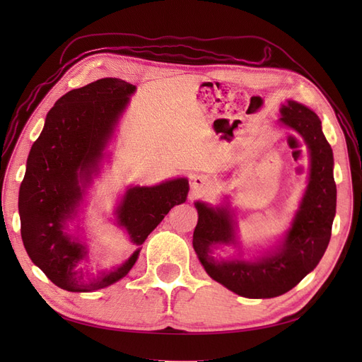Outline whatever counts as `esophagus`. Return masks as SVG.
Returning a JSON list of instances; mask_svg holds the SVG:
<instances>
[{"label": "esophagus", "instance_id": "34e87169", "mask_svg": "<svg viewBox=\"0 0 362 362\" xmlns=\"http://www.w3.org/2000/svg\"><path fill=\"white\" fill-rule=\"evenodd\" d=\"M210 184H211V181L208 180L206 177H204V175H194V177H192V185H193V189H196V190L206 189Z\"/></svg>", "mask_w": 362, "mask_h": 362}]
</instances>
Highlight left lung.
I'll return each mask as SVG.
<instances>
[{
	"label": "left lung",
	"instance_id": "8db88e82",
	"mask_svg": "<svg viewBox=\"0 0 362 362\" xmlns=\"http://www.w3.org/2000/svg\"><path fill=\"white\" fill-rule=\"evenodd\" d=\"M281 122L296 129L310 149L308 187L296 213L282 247L255 262H216L210 247L234 242L233 218L225 208H210L196 202L199 218L193 233V247L214 281L243 298L266 299L287 293L319 264L329 245L337 206L334 157L322 131L320 119L308 107L288 101L281 108Z\"/></svg>",
	"mask_w": 362,
	"mask_h": 362
}]
</instances>
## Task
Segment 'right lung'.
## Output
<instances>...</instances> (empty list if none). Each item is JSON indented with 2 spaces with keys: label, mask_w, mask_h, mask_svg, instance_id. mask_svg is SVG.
<instances>
[{
  "label": "right lung",
  "mask_w": 362,
  "mask_h": 362,
  "mask_svg": "<svg viewBox=\"0 0 362 362\" xmlns=\"http://www.w3.org/2000/svg\"><path fill=\"white\" fill-rule=\"evenodd\" d=\"M136 87L119 78H103L63 95L47 115L33 144L19 189L21 235L31 261L68 291H95L112 286L134 266L140 249L101 278L86 282L76 270L84 246L63 233L81 199L78 178L89 180L103 157L119 115ZM189 181L178 178L154 187L129 189L117 208V221L137 246L146 240L170 208L185 202Z\"/></svg>",
  "instance_id": "1"
}]
</instances>
